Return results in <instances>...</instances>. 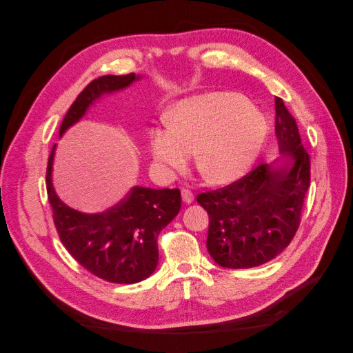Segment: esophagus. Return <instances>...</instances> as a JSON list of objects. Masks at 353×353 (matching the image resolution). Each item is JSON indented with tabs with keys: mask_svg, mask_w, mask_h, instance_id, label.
Instances as JSON below:
<instances>
[{
	"mask_svg": "<svg viewBox=\"0 0 353 353\" xmlns=\"http://www.w3.org/2000/svg\"><path fill=\"white\" fill-rule=\"evenodd\" d=\"M181 196H183V201H184V203H187V205H190V203H193V201H194V194H193V191H190V190H187V188H183V190H181Z\"/></svg>",
	"mask_w": 353,
	"mask_h": 353,
	"instance_id": "34e87169",
	"label": "esophagus"
}]
</instances>
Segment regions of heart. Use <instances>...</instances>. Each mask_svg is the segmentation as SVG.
<instances>
[{
  "mask_svg": "<svg viewBox=\"0 0 353 353\" xmlns=\"http://www.w3.org/2000/svg\"><path fill=\"white\" fill-rule=\"evenodd\" d=\"M268 134L265 116L236 92H209L179 101L148 130V150L163 174L187 168L196 152L201 178L213 185L249 172Z\"/></svg>",
  "mask_w": 353,
  "mask_h": 353,
  "instance_id": "1",
  "label": "heart"
}]
</instances>
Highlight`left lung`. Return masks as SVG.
Segmentation results:
<instances>
[{
    "mask_svg": "<svg viewBox=\"0 0 353 353\" xmlns=\"http://www.w3.org/2000/svg\"><path fill=\"white\" fill-rule=\"evenodd\" d=\"M275 135L287 163L258 165L236 183L197 196L209 215L208 250L225 268H253L272 261L301 225L311 160L296 119L280 97H275Z\"/></svg>",
    "mask_w": 353,
    "mask_h": 353,
    "instance_id": "left-lung-1",
    "label": "left lung"
}]
</instances>
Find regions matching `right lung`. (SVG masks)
<instances>
[{"instance_id": "1", "label": "right lung", "mask_w": 353, "mask_h": 353, "mask_svg": "<svg viewBox=\"0 0 353 353\" xmlns=\"http://www.w3.org/2000/svg\"><path fill=\"white\" fill-rule=\"evenodd\" d=\"M135 73L104 74L82 90L60 125V135L78 122L88 105L104 92L128 87ZM52 145L47 166V194L60 241L72 258L99 279L116 284H134L150 276L159 261V234L181 209L178 188L134 187L128 196L103 213L87 215L63 203L51 183Z\"/></svg>"}]
</instances>
